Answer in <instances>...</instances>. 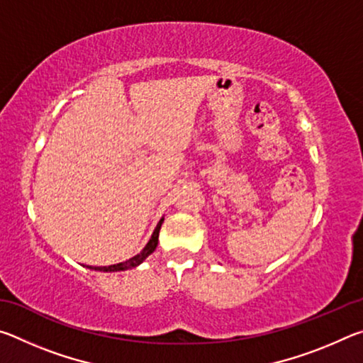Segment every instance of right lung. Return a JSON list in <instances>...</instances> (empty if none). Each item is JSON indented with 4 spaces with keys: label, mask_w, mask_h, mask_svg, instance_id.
<instances>
[{
    "label": "right lung",
    "mask_w": 363,
    "mask_h": 363,
    "mask_svg": "<svg viewBox=\"0 0 363 363\" xmlns=\"http://www.w3.org/2000/svg\"><path fill=\"white\" fill-rule=\"evenodd\" d=\"M163 223V218L160 219V223L157 224L155 230L152 233V238L149 240V243L145 245V248L140 251L139 255H136L131 259H128L125 262H120V264H113V266H106V267H93V266H88L89 269H94V270H102V272H116V270H126V269H131V267H136L139 266L140 262H143L147 256L150 253H153L157 248V243H158V233H160V227H162Z\"/></svg>",
    "instance_id": "add662e5"
}]
</instances>
